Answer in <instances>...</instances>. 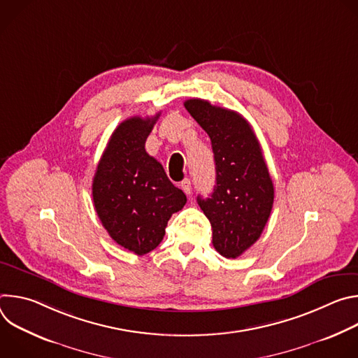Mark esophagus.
Returning <instances> with one entry per match:
<instances>
[{
	"mask_svg": "<svg viewBox=\"0 0 358 358\" xmlns=\"http://www.w3.org/2000/svg\"><path fill=\"white\" fill-rule=\"evenodd\" d=\"M181 189L185 192V194H191L192 188H191V181L188 178H185L182 182H181Z\"/></svg>",
	"mask_w": 358,
	"mask_h": 358,
	"instance_id": "obj_1",
	"label": "esophagus"
}]
</instances>
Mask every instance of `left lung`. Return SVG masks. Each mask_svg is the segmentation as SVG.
I'll use <instances>...</instances> for the list:
<instances>
[{
    "instance_id": "obj_1",
    "label": "left lung",
    "mask_w": 358,
    "mask_h": 358,
    "mask_svg": "<svg viewBox=\"0 0 358 358\" xmlns=\"http://www.w3.org/2000/svg\"><path fill=\"white\" fill-rule=\"evenodd\" d=\"M184 106L211 138L217 185L210 198L198 195L211 222L213 245L224 258L235 259L257 242L273 206V182L261 144L239 113L189 99Z\"/></svg>"
}]
</instances>
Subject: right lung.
<instances>
[{"label": "right lung", "mask_w": 358, "mask_h": 358, "mask_svg": "<svg viewBox=\"0 0 358 358\" xmlns=\"http://www.w3.org/2000/svg\"><path fill=\"white\" fill-rule=\"evenodd\" d=\"M159 116H134L117 126L92 184L101 225L115 242L138 257L159 246L169 220L187 202L185 194L144 148Z\"/></svg>", "instance_id": "obj_1"}]
</instances>
